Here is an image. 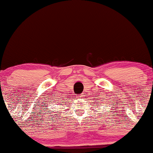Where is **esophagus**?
<instances>
[{"instance_id": "obj_1", "label": "esophagus", "mask_w": 153, "mask_h": 153, "mask_svg": "<svg viewBox=\"0 0 153 153\" xmlns=\"http://www.w3.org/2000/svg\"><path fill=\"white\" fill-rule=\"evenodd\" d=\"M79 97H80V98H81V97H82V95H80V96H79Z\"/></svg>"}]
</instances>
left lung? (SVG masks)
Wrapping results in <instances>:
<instances>
[{"label": "left lung", "instance_id": "left-lung-1", "mask_svg": "<svg viewBox=\"0 0 153 153\" xmlns=\"http://www.w3.org/2000/svg\"><path fill=\"white\" fill-rule=\"evenodd\" d=\"M98 103H99V102H98Z\"/></svg>", "mask_w": 153, "mask_h": 153}]
</instances>
